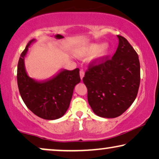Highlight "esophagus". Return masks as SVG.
Segmentation results:
<instances>
[{"mask_svg":"<svg viewBox=\"0 0 159 159\" xmlns=\"http://www.w3.org/2000/svg\"><path fill=\"white\" fill-rule=\"evenodd\" d=\"M80 78H81V80H82V79H83V77H84V71L82 70H80Z\"/></svg>","mask_w":159,"mask_h":159,"instance_id":"34e87169","label":"esophagus"}]
</instances>
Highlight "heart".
Wrapping results in <instances>:
<instances>
[{
  "instance_id": "b5f03b06",
  "label": "heart",
  "mask_w": 159,
  "mask_h": 159,
  "mask_svg": "<svg viewBox=\"0 0 159 159\" xmlns=\"http://www.w3.org/2000/svg\"><path fill=\"white\" fill-rule=\"evenodd\" d=\"M110 51L109 47L106 45L104 43H95V44L91 45L88 49L89 54L94 55L97 53V58L99 59H103L106 58L110 53Z\"/></svg>"
}]
</instances>
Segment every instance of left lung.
Instances as JSON below:
<instances>
[{"mask_svg":"<svg viewBox=\"0 0 159 159\" xmlns=\"http://www.w3.org/2000/svg\"><path fill=\"white\" fill-rule=\"evenodd\" d=\"M119 45L111 59L91 64L83 77L93 111L103 118H116L135 100L140 82L138 55L127 40L117 35Z\"/></svg>","mask_w":159,"mask_h":159,"instance_id":"left-lung-1","label":"left lung"}]
</instances>
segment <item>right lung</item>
Masks as SVG:
<instances>
[{"instance_id":"right-lung-1","label":"right lung","mask_w":159,"mask_h":159,"mask_svg":"<svg viewBox=\"0 0 159 159\" xmlns=\"http://www.w3.org/2000/svg\"><path fill=\"white\" fill-rule=\"evenodd\" d=\"M33 39L21 53L17 67V83L21 98L27 107L37 116L47 120H55L66 112L75 87L80 82V69H61L48 79L37 80L30 77L25 60Z\"/></svg>"}]
</instances>
